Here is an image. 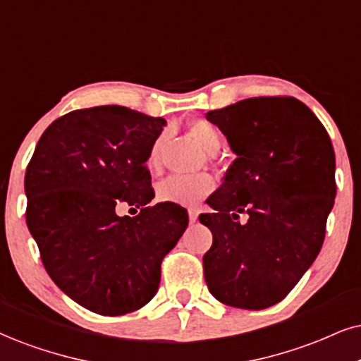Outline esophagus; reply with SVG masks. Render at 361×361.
Returning <instances> with one entry per match:
<instances>
[{
  "instance_id": "34e87169",
  "label": "esophagus",
  "mask_w": 361,
  "mask_h": 361,
  "mask_svg": "<svg viewBox=\"0 0 361 361\" xmlns=\"http://www.w3.org/2000/svg\"><path fill=\"white\" fill-rule=\"evenodd\" d=\"M197 217H199V212L195 211V209H189V222H190V224H194V222L197 221Z\"/></svg>"
}]
</instances>
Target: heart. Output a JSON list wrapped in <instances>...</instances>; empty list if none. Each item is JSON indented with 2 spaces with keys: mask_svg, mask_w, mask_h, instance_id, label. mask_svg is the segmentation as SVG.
Returning a JSON list of instances; mask_svg holds the SVG:
<instances>
[{
  "mask_svg": "<svg viewBox=\"0 0 361 361\" xmlns=\"http://www.w3.org/2000/svg\"><path fill=\"white\" fill-rule=\"evenodd\" d=\"M188 132L195 144L202 150L212 154L219 149L221 135L219 130L207 120H194L189 123ZM162 139L154 142L150 149L149 157H147V166L149 169H155L159 166V150ZM214 190V180L209 176L197 177H167L157 185V199L162 202L179 204V206H195L201 199L206 197Z\"/></svg>",
  "mask_w": 361,
  "mask_h": 361,
  "instance_id": "obj_1",
  "label": "heart"
}]
</instances>
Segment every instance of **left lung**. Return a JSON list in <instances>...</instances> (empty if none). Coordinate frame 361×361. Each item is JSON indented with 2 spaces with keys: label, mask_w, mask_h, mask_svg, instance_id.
Segmentation results:
<instances>
[{
  "label": "left lung",
  "mask_w": 361,
  "mask_h": 361,
  "mask_svg": "<svg viewBox=\"0 0 361 361\" xmlns=\"http://www.w3.org/2000/svg\"><path fill=\"white\" fill-rule=\"evenodd\" d=\"M238 155L199 221L211 229L204 278L221 303L264 310L317 259L335 204V150L295 97H255L206 114ZM244 215L243 223L238 217Z\"/></svg>",
  "instance_id": "8db88e82"
}]
</instances>
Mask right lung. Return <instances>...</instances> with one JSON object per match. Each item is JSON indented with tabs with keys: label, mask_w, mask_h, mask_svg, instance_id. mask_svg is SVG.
<instances>
[{
	"label": "right lung",
	"mask_w": 361,
	"mask_h": 361,
	"mask_svg": "<svg viewBox=\"0 0 361 361\" xmlns=\"http://www.w3.org/2000/svg\"><path fill=\"white\" fill-rule=\"evenodd\" d=\"M166 126L120 105L73 110L43 135L25 176L26 224L50 278L104 317L155 296L164 256L189 224L179 204L154 199L145 162ZM120 203L139 208L120 218Z\"/></svg>",
	"instance_id": "add662e5"
}]
</instances>
